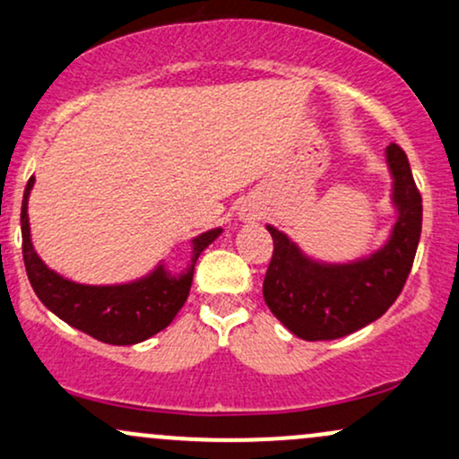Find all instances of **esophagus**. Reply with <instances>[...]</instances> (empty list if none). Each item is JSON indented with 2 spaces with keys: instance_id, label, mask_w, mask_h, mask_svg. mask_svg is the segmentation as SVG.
I'll return each mask as SVG.
<instances>
[{
  "instance_id": "1",
  "label": "esophagus",
  "mask_w": 459,
  "mask_h": 459,
  "mask_svg": "<svg viewBox=\"0 0 459 459\" xmlns=\"http://www.w3.org/2000/svg\"><path fill=\"white\" fill-rule=\"evenodd\" d=\"M239 220H241V222H255L256 215L250 207H241L239 209Z\"/></svg>"
}]
</instances>
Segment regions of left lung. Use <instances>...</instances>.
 Instances as JSON below:
<instances>
[{
  "mask_svg": "<svg viewBox=\"0 0 459 459\" xmlns=\"http://www.w3.org/2000/svg\"><path fill=\"white\" fill-rule=\"evenodd\" d=\"M391 172L394 222L376 250L347 261H324L267 224L273 255L263 298L276 319L304 341H332L380 319L402 293L423 224V204L405 152L384 151Z\"/></svg>",
  "mask_w": 459,
  "mask_h": 459,
  "instance_id": "8db88e82",
  "label": "left lung"
}]
</instances>
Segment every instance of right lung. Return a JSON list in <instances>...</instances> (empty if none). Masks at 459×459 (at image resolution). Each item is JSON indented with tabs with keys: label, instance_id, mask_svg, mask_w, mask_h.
<instances>
[{
	"label": "right lung",
	"instance_id": "add662e5",
	"mask_svg": "<svg viewBox=\"0 0 459 459\" xmlns=\"http://www.w3.org/2000/svg\"><path fill=\"white\" fill-rule=\"evenodd\" d=\"M36 178L31 177L21 204L23 261L30 284L40 302L73 328L109 345H135L172 324L189 296L198 256L213 244L222 229L204 230L189 239L192 259L183 272H170L161 259L144 276L127 282L86 284L65 278L40 259L31 244L28 203Z\"/></svg>",
	"mask_w": 459,
	"mask_h": 459
}]
</instances>
